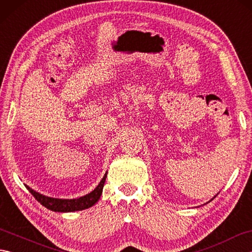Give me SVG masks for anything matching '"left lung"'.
<instances>
[{"instance_id": "8db88e82", "label": "left lung", "mask_w": 252, "mask_h": 252, "mask_svg": "<svg viewBox=\"0 0 252 252\" xmlns=\"http://www.w3.org/2000/svg\"><path fill=\"white\" fill-rule=\"evenodd\" d=\"M217 195H218V194H217ZM217 195H216L215 197H213V198H216V197H217ZM213 198H212V199H213ZM212 199H211V200H212ZM211 200H210V201H211Z\"/></svg>"}]
</instances>
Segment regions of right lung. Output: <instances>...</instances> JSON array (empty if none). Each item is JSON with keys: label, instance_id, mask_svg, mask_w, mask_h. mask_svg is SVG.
<instances>
[{"label": "right lung", "instance_id": "right-lung-1", "mask_svg": "<svg viewBox=\"0 0 252 252\" xmlns=\"http://www.w3.org/2000/svg\"><path fill=\"white\" fill-rule=\"evenodd\" d=\"M107 178V172L105 173L104 178L101 179L99 184L95 187V189L92 190L85 196L76 198V199H61V198H53L45 196L43 194H40L39 191H35L34 189H30L28 185H25L27 187L32 196H34L35 199L39 201L42 206L50 209L52 211L55 212H73V211H80L88 209L90 207L94 206L101 196L103 192V187L105 184V181Z\"/></svg>", "mask_w": 252, "mask_h": 252}]
</instances>
